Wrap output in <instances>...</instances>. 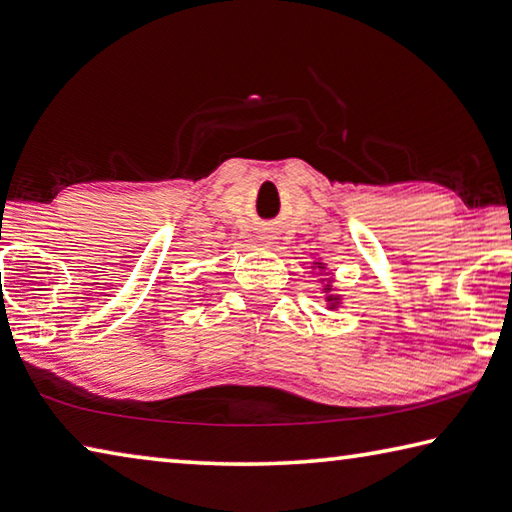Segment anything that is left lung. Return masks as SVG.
I'll return each mask as SVG.
<instances>
[{"mask_svg":"<svg viewBox=\"0 0 512 512\" xmlns=\"http://www.w3.org/2000/svg\"><path fill=\"white\" fill-rule=\"evenodd\" d=\"M314 267H318L323 272L325 269V265L323 263H314ZM323 294H325V303H327V310H336V307L341 305V296L334 292V285H332V281L330 278H327L325 281V285H323Z\"/></svg>","mask_w":512,"mask_h":512,"instance_id":"left-lung-1","label":"left lung"}]
</instances>
